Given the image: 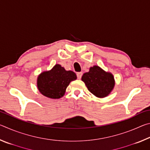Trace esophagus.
I'll return each mask as SVG.
<instances>
[{"label":"esophagus","mask_w":150,"mask_h":150,"mask_svg":"<svg viewBox=\"0 0 150 150\" xmlns=\"http://www.w3.org/2000/svg\"><path fill=\"white\" fill-rule=\"evenodd\" d=\"M82 75H83V73L82 72L77 73V76L78 79H81V77H82Z\"/></svg>","instance_id":"esophagus-1"}]
</instances>
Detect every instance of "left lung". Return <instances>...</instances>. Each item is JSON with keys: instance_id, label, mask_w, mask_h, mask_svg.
I'll return each instance as SVG.
<instances>
[{"instance_id": "left-lung-1", "label": "left lung", "mask_w": 150, "mask_h": 150, "mask_svg": "<svg viewBox=\"0 0 150 150\" xmlns=\"http://www.w3.org/2000/svg\"><path fill=\"white\" fill-rule=\"evenodd\" d=\"M88 90L98 98H105L110 95L115 85L113 75L106 72L98 65L91 67L88 72L81 77Z\"/></svg>"}]
</instances>
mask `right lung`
I'll return each instance as SVG.
<instances>
[{"label": "right lung", "instance_id": "right-lung-1", "mask_svg": "<svg viewBox=\"0 0 150 150\" xmlns=\"http://www.w3.org/2000/svg\"><path fill=\"white\" fill-rule=\"evenodd\" d=\"M77 75L72 71H66L59 64H55L52 69L42 72L37 78V87L42 95L52 99L64 96L66 88Z\"/></svg>", "mask_w": 150, "mask_h": 150}]
</instances>
